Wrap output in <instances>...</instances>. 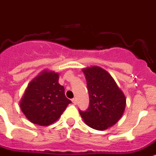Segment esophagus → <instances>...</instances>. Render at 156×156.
I'll return each mask as SVG.
<instances>
[{
  "label": "esophagus",
  "instance_id": "1",
  "mask_svg": "<svg viewBox=\"0 0 156 156\" xmlns=\"http://www.w3.org/2000/svg\"><path fill=\"white\" fill-rule=\"evenodd\" d=\"M72 102L74 103V105L77 104V98H73V99H72Z\"/></svg>",
  "mask_w": 156,
  "mask_h": 156
}]
</instances>
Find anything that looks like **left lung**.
<instances>
[{
    "instance_id": "left-lung-1",
    "label": "left lung",
    "mask_w": 156,
    "mask_h": 156,
    "mask_svg": "<svg viewBox=\"0 0 156 156\" xmlns=\"http://www.w3.org/2000/svg\"><path fill=\"white\" fill-rule=\"evenodd\" d=\"M88 88L90 105L79 110L86 125L96 130L112 126L122 116L126 105L125 94L106 70L98 66L83 69Z\"/></svg>"
}]
</instances>
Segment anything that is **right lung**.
Segmentation results:
<instances>
[{"label": "right lung", "mask_w": 156, "mask_h": 156, "mask_svg": "<svg viewBox=\"0 0 156 156\" xmlns=\"http://www.w3.org/2000/svg\"><path fill=\"white\" fill-rule=\"evenodd\" d=\"M58 83V74L44 70L31 81L20 101V108L33 124L47 126L58 120L71 103Z\"/></svg>", "instance_id": "1"}]
</instances>
